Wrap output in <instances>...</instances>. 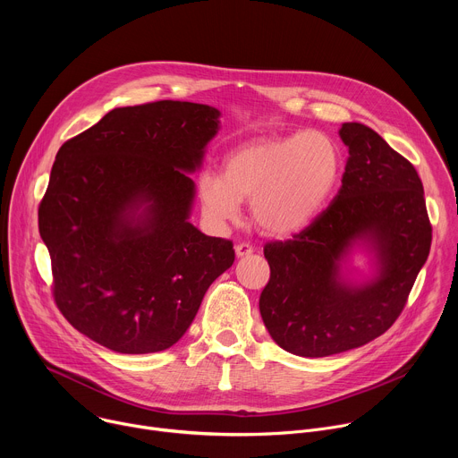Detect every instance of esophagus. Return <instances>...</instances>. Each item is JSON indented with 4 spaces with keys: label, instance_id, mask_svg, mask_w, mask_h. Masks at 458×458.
Returning <instances> with one entry per match:
<instances>
[{
    "label": "esophagus",
    "instance_id": "obj_1",
    "mask_svg": "<svg viewBox=\"0 0 458 458\" xmlns=\"http://www.w3.org/2000/svg\"><path fill=\"white\" fill-rule=\"evenodd\" d=\"M235 253H237V257H248L250 253H253V246L248 242H239L235 246Z\"/></svg>",
    "mask_w": 458,
    "mask_h": 458
}]
</instances>
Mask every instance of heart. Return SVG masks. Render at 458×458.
Masks as SVG:
<instances>
[{
    "mask_svg": "<svg viewBox=\"0 0 458 458\" xmlns=\"http://www.w3.org/2000/svg\"><path fill=\"white\" fill-rule=\"evenodd\" d=\"M343 156L337 141L320 130L248 141L225 159L223 174L199 177L207 217L226 223L251 199L253 223L270 235H292L311 225L339 184Z\"/></svg>",
    "mask_w": 458,
    "mask_h": 458,
    "instance_id": "heart-1",
    "label": "heart"
}]
</instances>
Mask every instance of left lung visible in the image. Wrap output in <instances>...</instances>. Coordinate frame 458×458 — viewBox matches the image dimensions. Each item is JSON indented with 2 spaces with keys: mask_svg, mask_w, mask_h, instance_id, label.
<instances>
[{
  "mask_svg": "<svg viewBox=\"0 0 458 458\" xmlns=\"http://www.w3.org/2000/svg\"><path fill=\"white\" fill-rule=\"evenodd\" d=\"M343 186L318 217L288 241L265 246L270 281L259 299L272 339L301 357L368 344L397 320L431 246V223L415 166L375 130L344 123ZM359 240L376 251L377 276L352 285L340 260Z\"/></svg>",
  "mask_w": 458,
  "mask_h": 458,
  "instance_id": "8db88e82",
  "label": "left lung"
}]
</instances>
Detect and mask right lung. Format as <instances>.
I'll return each mask as SVG.
<instances>
[{
    "label": "right lung",
    "mask_w": 458,
    "mask_h": 458,
    "mask_svg": "<svg viewBox=\"0 0 458 458\" xmlns=\"http://www.w3.org/2000/svg\"><path fill=\"white\" fill-rule=\"evenodd\" d=\"M219 110L156 101L110 110L63 143L39 203L54 301L78 332L117 353H154L188 330L235 259L188 217Z\"/></svg>",
    "instance_id": "1"
}]
</instances>
